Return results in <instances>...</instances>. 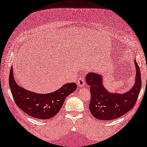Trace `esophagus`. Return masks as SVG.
Instances as JSON below:
<instances>
[{"instance_id": "obj_1", "label": "esophagus", "mask_w": 147, "mask_h": 147, "mask_svg": "<svg viewBox=\"0 0 147 147\" xmlns=\"http://www.w3.org/2000/svg\"><path fill=\"white\" fill-rule=\"evenodd\" d=\"M84 84H85V82H84V79L83 77H79L78 80V85L80 87L84 86Z\"/></svg>"}]
</instances>
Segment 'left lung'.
<instances>
[{
	"mask_svg": "<svg viewBox=\"0 0 147 147\" xmlns=\"http://www.w3.org/2000/svg\"><path fill=\"white\" fill-rule=\"evenodd\" d=\"M136 81L132 88L124 94H112L102 85V77L90 73L86 77L87 84L90 86L91 99L89 109L94 117L100 120H112L122 116L134 107L141 87V71L137 62Z\"/></svg>",
	"mask_w": 147,
	"mask_h": 147,
	"instance_id": "8db88e82",
	"label": "left lung"
}]
</instances>
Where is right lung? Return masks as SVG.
Masks as SVG:
<instances>
[{"label":"right lung","mask_w":147,"mask_h":147,"mask_svg":"<svg viewBox=\"0 0 147 147\" xmlns=\"http://www.w3.org/2000/svg\"><path fill=\"white\" fill-rule=\"evenodd\" d=\"M12 68L9 84L15 104L26 114L37 119H47L55 116L61 110L66 97L77 88V84L71 83L64 84L57 90L50 94H36L18 85L14 79Z\"/></svg>","instance_id":"obj_1"}]
</instances>
